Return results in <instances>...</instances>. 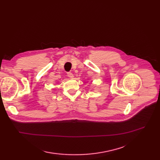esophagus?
I'll return each instance as SVG.
<instances>
[{"label": "esophagus", "mask_w": 160, "mask_h": 160, "mask_svg": "<svg viewBox=\"0 0 160 160\" xmlns=\"http://www.w3.org/2000/svg\"><path fill=\"white\" fill-rule=\"evenodd\" d=\"M67 76H68V77H69V78H73V77H74L73 74H72V72H71L67 73Z\"/></svg>", "instance_id": "obj_1"}]
</instances>
